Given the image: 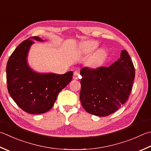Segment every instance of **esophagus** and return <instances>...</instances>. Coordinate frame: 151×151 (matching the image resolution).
<instances>
[{"mask_svg": "<svg viewBox=\"0 0 151 151\" xmlns=\"http://www.w3.org/2000/svg\"><path fill=\"white\" fill-rule=\"evenodd\" d=\"M73 78L75 80H78L79 78H81V75H80V74L78 71H75V73H74Z\"/></svg>", "mask_w": 151, "mask_h": 151, "instance_id": "1", "label": "esophagus"}]
</instances>
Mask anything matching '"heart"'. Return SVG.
I'll list each match as a JSON object with an SVG mask.
<instances>
[{
    "label": "heart",
    "mask_w": 151,
    "mask_h": 151,
    "mask_svg": "<svg viewBox=\"0 0 151 151\" xmlns=\"http://www.w3.org/2000/svg\"><path fill=\"white\" fill-rule=\"evenodd\" d=\"M97 46V43L96 42H88L85 46V50L86 52H91L95 50ZM102 55V52L99 51L96 55V59L100 58Z\"/></svg>",
    "instance_id": "b5f03b06"
}]
</instances>
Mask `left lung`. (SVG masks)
<instances>
[{
  "label": "left lung",
  "mask_w": 151,
  "mask_h": 151,
  "mask_svg": "<svg viewBox=\"0 0 151 151\" xmlns=\"http://www.w3.org/2000/svg\"><path fill=\"white\" fill-rule=\"evenodd\" d=\"M82 107L88 113L106 116L116 112L126 102L135 77V69L126 50L109 67L81 70Z\"/></svg>",
  "instance_id": "8db88e82"
}]
</instances>
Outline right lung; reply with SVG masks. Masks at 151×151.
I'll return each mask as SVG.
<instances>
[{"instance_id":"add662e5","label":"right lung","mask_w":151,"mask_h":151,"mask_svg":"<svg viewBox=\"0 0 151 151\" xmlns=\"http://www.w3.org/2000/svg\"><path fill=\"white\" fill-rule=\"evenodd\" d=\"M32 40L46 41L32 37L17 47L8 61L6 81L8 92L16 104L26 113L38 114L52 109L58 93L71 81L73 72L60 75L32 69L28 63Z\"/></svg>"}]
</instances>
